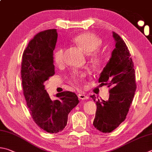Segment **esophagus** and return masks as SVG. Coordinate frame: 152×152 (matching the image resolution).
<instances>
[{
	"mask_svg": "<svg viewBox=\"0 0 152 152\" xmlns=\"http://www.w3.org/2000/svg\"><path fill=\"white\" fill-rule=\"evenodd\" d=\"M78 97L79 99H80V100H86V99L88 98V96L84 94H83V93H80V94H78Z\"/></svg>",
	"mask_w": 152,
	"mask_h": 152,
	"instance_id": "obj_1",
	"label": "esophagus"
}]
</instances>
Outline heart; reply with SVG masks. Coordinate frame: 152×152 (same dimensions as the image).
Segmentation results:
<instances>
[{"mask_svg":"<svg viewBox=\"0 0 152 152\" xmlns=\"http://www.w3.org/2000/svg\"><path fill=\"white\" fill-rule=\"evenodd\" d=\"M74 42L82 50L90 54V60L94 67H99L104 64L105 58L103 54L98 50L102 45V40L98 36L90 32H82L73 38ZM53 61L56 66L62 64L64 61V50L58 48L53 53ZM85 76L84 72H73L69 76V80L74 84L80 83Z\"/></svg>","mask_w":152,"mask_h":152,"instance_id":"heart-1","label":"heart"}]
</instances>
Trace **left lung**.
<instances>
[{
	"label": "left lung",
	"mask_w": 152,
	"mask_h": 152,
	"mask_svg": "<svg viewBox=\"0 0 152 152\" xmlns=\"http://www.w3.org/2000/svg\"><path fill=\"white\" fill-rule=\"evenodd\" d=\"M115 48L110 61L98 79L100 86L110 88L108 100L96 101L97 106L93 125L103 133H110L125 120L136 90L134 62L126 43L117 33L113 32Z\"/></svg>",
	"instance_id": "obj_1"
}]
</instances>
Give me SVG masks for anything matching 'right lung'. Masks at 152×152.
<instances>
[{
  "mask_svg": "<svg viewBox=\"0 0 152 152\" xmlns=\"http://www.w3.org/2000/svg\"><path fill=\"white\" fill-rule=\"evenodd\" d=\"M57 37L56 29L37 33L24 50L20 71L30 114L38 127L51 134L63 130L68 114L79 102L76 94L70 91L57 94L58 99L52 101L45 90L44 82L55 74L52 56Z\"/></svg>",
  "mask_w": 152,
  "mask_h": 152,
  "instance_id": "add662e5",
  "label": "right lung"
}]
</instances>
